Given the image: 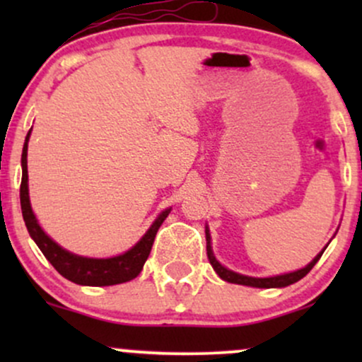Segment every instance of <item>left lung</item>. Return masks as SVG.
Instances as JSON below:
<instances>
[{"mask_svg": "<svg viewBox=\"0 0 362 362\" xmlns=\"http://www.w3.org/2000/svg\"><path fill=\"white\" fill-rule=\"evenodd\" d=\"M206 242H207V259H209L216 274H218L223 281L233 282V284L252 286V288H286V286L294 284V282L303 279V277H305L306 274L313 269V265L320 260V257H322V253L325 252V248H327V247L323 248V250L320 252L318 255L315 257V259L311 260L308 265H306V267L300 269V271L282 274V276H274V277H248V276H243V274L233 272V271H230V269L223 267V265L216 260V257L213 253V247H211V235H209V230H207V226H206Z\"/></svg>", "mask_w": 362, "mask_h": 362, "instance_id": "left-lung-1", "label": "left lung"}]
</instances>
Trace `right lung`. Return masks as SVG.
<instances>
[{"instance_id": "obj_1", "label": "right lung", "mask_w": 362, "mask_h": 362, "mask_svg": "<svg viewBox=\"0 0 362 362\" xmlns=\"http://www.w3.org/2000/svg\"><path fill=\"white\" fill-rule=\"evenodd\" d=\"M32 129L28 131L25 138L23 153H22V185H20V204H22V214L25 226L30 233L37 247L44 253V257L52 264V267L74 284L81 286H114L122 284L134 277L139 276L143 271V265L146 262L149 252H151L153 242H155L156 231L160 230L161 223L167 219L172 209H165L155 223L149 226V230L144 233L143 238L139 240L131 250L117 257L110 259H90V257L74 255V253L64 250L59 247L52 238H49L44 233L42 228L37 223V218L32 211L30 199H28V172H27V148L28 138H30Z\"/></svg>"}]
</instances>
